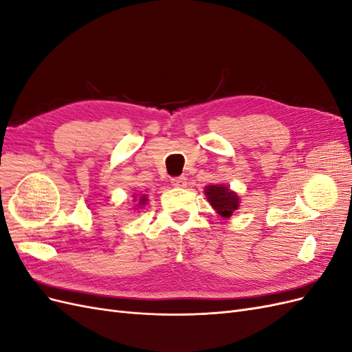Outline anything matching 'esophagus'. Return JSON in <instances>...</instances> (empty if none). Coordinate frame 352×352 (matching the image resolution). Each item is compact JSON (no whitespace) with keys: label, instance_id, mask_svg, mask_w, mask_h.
<instances>
[{"label":"esophagus","instance_id":"34e87169","mask_svg":"<svg viewBox=\"0 0 352 352\" xmlns=\"http://www.w3.org/2000/svg\"><path fill=\"white\" fill-rule=\"evenodd\" d=\"M186 177L185 176H177L172 179V185L176 188H185L186 186Z\"/></svg>","mask_w":352,"mask_h":352}]
</instances>
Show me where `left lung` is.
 Instances as JSON below:
<instances>
[{
	"label": "left lung",
	"mask_w": 352,
	"mask_h": 352,
	"mask_svg": "<svg viewBox=\"0 0 352 352\" xmlns=\"http://www.w3.org/2000/svg\"><path fill=\"white\" fill-rule=\"evenodd\" d=\"M206 195L212 206L221 217H230L233 211L238 210L239 207V198L235 192L223 185H210L206 188Z\"/></svg>",
	"instance_id": "8db88e82"
}]
</instances>
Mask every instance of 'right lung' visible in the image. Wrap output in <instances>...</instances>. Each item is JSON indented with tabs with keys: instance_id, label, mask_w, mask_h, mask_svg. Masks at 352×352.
<instances>
[{
	"instance_id": "add662e5",
	"label": "right lung",
	"mask_w": 352,
	"mask_h": 352,
	"mask_svg": "<svg viewBox=\"0 0 352 352\" xmlns=\"http://www.w3.org/2000/svg\"><path fill=\"white\" fill-rule=\"evenodd\" d=\"M145 201H146V198H145V197H142V198L140 199V204H141V206H142V204H145Z\"/></svg>"
}]
</instances>
